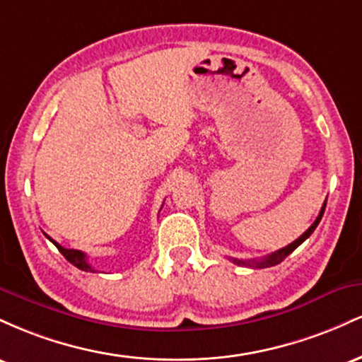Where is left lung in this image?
I'll list each match as a JSON object with an SVG mask.
<instances>
[{
	"instance_id": "left-lung-1",
	"label": "left lung",
	"mask_w": 362,
	"mask_h": 362,
	"mask_svg": "<svg viewBox=\"0 0 362 362\" xmlns=\"http://www.w3.org/2000/svg\"><path fill=\"white\" fill-rule=\"evenodd\" d=\"M325 206H327V201L323 202V207H322V211H320L318 218L315 219V223L311 224V226L308 228V230L305 231V233H303V235L300 236V238H298V240H294V242H293V243H289L288 247L281 248V250L274 252V253H271V255L264 257V259H260V260H238V259H233V262H235V264H238V265H248V267H259V269H264V267H272V265H277V264H281V262L284 260L286 257H288L291 252H294V250H296V248L300 247V245H301L303 242H305V240L308 238V236H310L311 233H313V231H315V228L318 226L320 219H322L323 213H325Z\"/></svg>"
}]
</instances>
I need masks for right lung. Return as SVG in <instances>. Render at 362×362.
I'll use <instances>...</instances> for the list:
<instances>
[{
    "label": "right lung",
    "mask_w": 362,
    "mask_h": 362,
    "mask_svg": "<svg viewBox=\"0 0 362 362\" xmlns=\"http://www.w3.org/2000/svg\"><path fill=\"white\" fill-rule=\"evenodd\" d=\"M47 238H49V236H47ZM49 240H51V242H52L54 245H56L57 250H59V252L62 253V255H64L66 260L71 262L74 267L81 269V271H85V272H95V269L91 267L88 262H86V255H85V253L80 252V250H73V248H64V247H61V245L57 243V242H54L52 238H49Z\"/></svg>",
    "instance_id": "1"
}]
</instances>
